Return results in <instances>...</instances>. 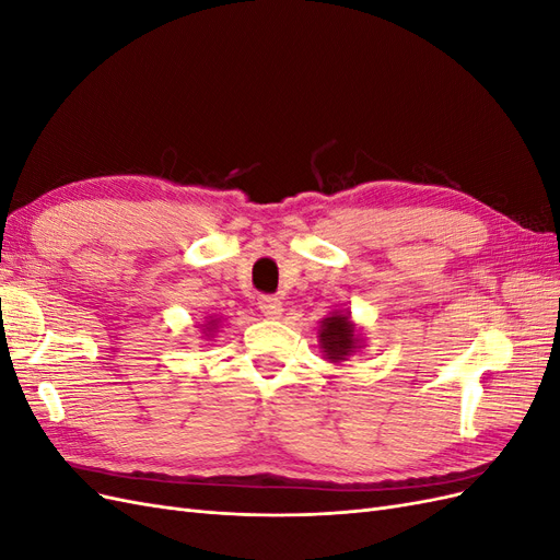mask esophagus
<instances>
[{"mask_svg":"<svg viewBox=\"0 0 560 560\" xmlns=\"http://www.w3.org/2000/svg\"><path fill=\"white\" fill-rule=\"evenodd\" d=\"M259 311L266 317H280L282 315V303L278 296H261L259 299Z\"/></svg>","mask_w":560,"mask_h":560,"instance_id":"1","label":"esophagus"}]
</instances>
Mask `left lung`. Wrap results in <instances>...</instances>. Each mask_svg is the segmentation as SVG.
I'll return each mask as SVG.
<instances>
[{"label": "left lung", "mask_w": 560, "mask_h": 560, "mask_svg": "<svg viewBox=\"0 0 560 560\" xmlns=\"http://www.w3.org/2000/svg\"><path fill=\"white\" fill-rule=\"evenodd\" d=\"M317 334L322 352L327 354L329 362H343L360 348V336L354 334V325L348 313H331L322 319Z\"/></svg>", "instance_id": "left-lung-1"}]
</instances>
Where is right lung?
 Returning a JSON list of instances; mask_svg holds the SVG:
<instances>
[{
  "label": "right lung",
  "mask_w": 560,
  "mask_h": 560,
  "mask_svg": "<svg viewBox=\"0 0 560 560\" xmlns=\"http://www.w3.org/2000/svg\"><path fill=\"white\" fill-rule=\"evenodd\" d=\"M214 327H217V319H210L208 325H206V329H208V331H214ZM208 336H210V334H208Z\"/></svg>",
  "instance_id": "1"
}]
</instances>
